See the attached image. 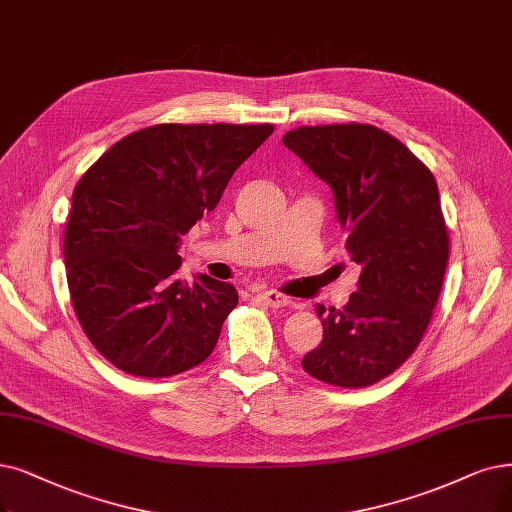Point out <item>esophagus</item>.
I'll use <instances>...</instances> for the list:
<instances>
[{
    "instance_id": "1",
    "label": "esophagus",
    "mask_w": 512,
    "mask_h": 512,
    "mask_svg": "<svg viewBox=\"0 0 512 512\" xmlns=\"http://www.w3.org/2000/svg\"><path fill=\"white\" fill-rule=\"evenodd\" d=\"M258 300L264 302L267 306H271V309H283V306H290L292 300L288 296H283L279 292H260L258 294Z\"/></svg>"
}]
</instances>
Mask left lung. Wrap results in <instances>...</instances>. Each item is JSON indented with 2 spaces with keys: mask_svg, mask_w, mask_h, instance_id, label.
<instances>
[{
  "mask_svg": "<svg viewBox=\"0 0 512 512\" xmlns=\"http://www.w3.org/2000/svg\"><path fill=\"white\" fill-rule=\"evenodd\" d=\"M281 140L332 187L346 252L361 264L349 304H317L323 340L302 370L340 388L372 386L418 349L443 288L449 233L437 180L370 124L300 126Z\"/></svg>",
  "mask_w": 512,
  "mask_h": 512,
  "instance_id": "obj_1",
  "label": "left lung"
}]
</instances>
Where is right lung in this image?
Wrapping results in <instances>:
<instances>
[{"mask_svg":"<svg viewBox=\"0 0 512 512\" xmlns=\"http://www.w3.org/2000/svg\"><path fill=\"white\" fill-rule=\"evenodd\" d=\"M273 124H157L102 153L73 191L65 267L73 311L117 370L168 378L206 361L239 296L199 275L185 285L178 243L212 212Z\"/></svg>","mask_w":512,"mask_h":512,"instance_id":"add662e5","label":"right lung"}]
</instances>
